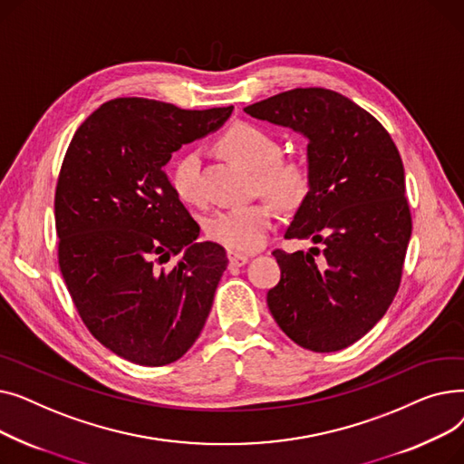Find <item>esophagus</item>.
<instances>
[{
  "instance_id": "34e87169",
  "label": "esophagus",
  "mask_w": 464,
  "mask_h": 464,
  "mask_svg": "<svg viewBox=\"0 0 464 464\" xmlns=\"http://www.w3.org/2000/svg\"><path fill=\"white\" fill-rule=\"evenodd\" d=\"M227 259H229L231 266H242V265L248 263V256L246 254H240V252H235V250L227 252Z\"/></svg>"
}]
</instances>
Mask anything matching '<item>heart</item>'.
Masks as SVG:
<instances>
[{
  "instance_id": "obj_1",
  "label": "heart",
  "mask_w": 464,
  "mask_h": 464,
  "mask_svg": "<svg viewBox=\"0 0 464 464\" xmlns=\"http://www.w3.org/2000/svg\"><path fill=\"white\" fill-rule=\"evenodd\" d=\"M218 149L229 160L254 170L261 189L285 207L299 205L310 189L308 169L294 160L280 158L278 142L263 130L250 124H235L218 139ZM201 154L184 152L170 169V184L186 203L201 201ZM275 222L271 203H252L212 214L207 235L229 250H257Z\"/></svg>"
}]
</instances>
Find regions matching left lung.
Segmentation results:
<instances>
[{
  "instance_id": "obj_1",
  "label": "left lung",
  "mask_w": 464,
  "mask_h": 464,
  "mask_svg": "<svg viewBox=\"0 0 464 464\" xmlns=\"http://www.w3.org/2000/svg\"><path fill=\"white\" fill-rule=\"evenodd\" d=\"M245 112L308 140L310 189L285 238L322 245L273 252L280 282L266 304L295 344L344 350L382 320L401 284L411 218L397 146L371 112L325 88L282 92Z\"/></svg>"
}]
</instances>
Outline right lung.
Segmentation results:
<instances>
[{"label": "right lung", "instance_id": "1", "mask_svg": "<svg viewBox=\"0 0 464 464\" xmlns=\"http://www.w3.org/2000/svg\"><path fill=\"white\" fill-rule=\"evenodd\" d=\"M231 112L118 97L71 139L54 198L60 269L90 333L135 364L180 359L208 318L227 256L198 242L199 226L163 167ZM170 255L178 263L165 272L157 263Z\"/></svg>", "mask_w": 464, "mask_h": 464}]
</instances>
